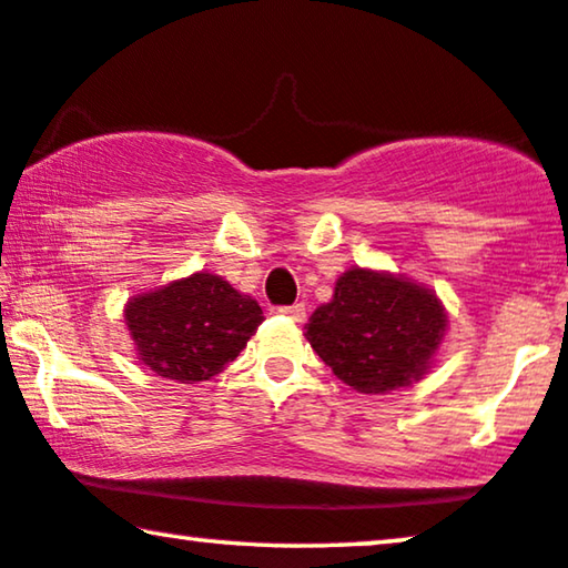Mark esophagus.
<instances>
[{"label":"esophagus","instance_id":"esophagus-1","mask_svg":"<svg viewBox=\"0 0 568 568\" xmlns=\"http://www.w3.org/2000/svg\"><path fill=\"white\" fill-rule=\"evenodd\" d=\"M278 314H284V317L292 322H304V317H307V307H304L302 302H296L290 304V307H278Z\"/></svg>","mask_w":568,"mask_h":568}]
</instances>
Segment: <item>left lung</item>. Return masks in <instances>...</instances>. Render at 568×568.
I'll return each mask as SVG.
<instances>
[{
    "label": "left lung",
    "instance_id": "1",
    "mask_svg": "<svg viewBox=\"0 0 568 568\" xmlns=\"http://www.w3.org/2000/svg\"><path fill=\"white\" fill-rule=\"evenodd\" d=\"M304 329L339 381L373 396L424 378L447 329V312L412 278L353 266Z\"/></svg>",
    "mask_w": 568,
    "mask_h": 568
}]
</instances>
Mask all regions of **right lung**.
Instances as JSON below:
<instances>
[{
  "instance_id": "obj_1",
  "label": "right lung",
  "mask_w": 568,
  "mask_h": 568,
  "mask_svg": "<svg viewBox=\"0 0 568 568\" xmlns=\"http://www.w3.org/2000/svg\"><path fill=\"white\" fill-rule=\"evenodd\" d=\"M124 320L146 368L178 383H197L239 357L264 312L221 276L197 272L132 296Z\"/></svg>"
}]
</instances>
